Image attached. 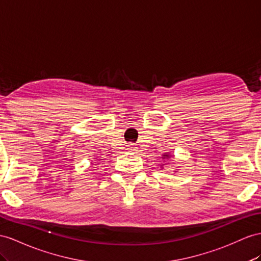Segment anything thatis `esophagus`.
Here are the masks:
<instances>
[{
  "mask_svg": "<svg viewBox=\"0 0 261 261\" xmlns=\"http://www.w3.org/2000/svg\"><path fill=\"white\" fill-rule=\"evenodd\" d=\"M128 151L131 152V153H137V149H136L135 146H133L132 144H130V145L128 146Z\"/></svg>",
  "mask_w": 261,
  "mask_h": 261,
  "instance_id": "34e87169",
  "label": "esophagus"
}]
</instances>
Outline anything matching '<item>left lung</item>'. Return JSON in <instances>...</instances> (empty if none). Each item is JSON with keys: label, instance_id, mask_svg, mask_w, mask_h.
<instances>
[{"label": "left lung", "instance_id": "8db88e82", "mask_svg": "<svg viewBox=\"0 0 261 261\" xmlns=\"http://www.w3.org/2000/svg\"><path fill=\"white\" fill-rule=\"evenodd\" d=\"M162 159H163V160H164V159H170V154H164Z\"/></svg>", "mask_w": 261, "mask_h": 261}]
</instances>
